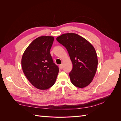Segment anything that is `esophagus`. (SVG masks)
<instances>
[{"label":"esophagus","instance_id":"34e87169","mask_svg":"<svg viewBox=\"0 0 121 121\" xmlns=\"http://www.w3.org/2000/svg\"><path fill=\"white\" fill-rule=\"evenodd\" d=\"M63 65H60L59 68H60V69H63Z\"/></svg>","mask_w":121,"mask_h":121}]
</instances>
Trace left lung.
<instances>
[{
    "instance_id": "obj_1",
    "label": "left lung",
    "mask_w": 121,
    "mask_h": 121,
    "mask_svg": "<svg viewBox=\"0 0 121 121\" xmlns=\"http://www.w3.org/2000/svg\"><path fill=\"white\" fill-rule=\"evenodd\" d=\"M66 48L73 64L69 73L72 83L77 87L84 88L92 81L97 71L98 59L93 46L75 33H65L56 38Z\"/></svg>"
}]
</instances>
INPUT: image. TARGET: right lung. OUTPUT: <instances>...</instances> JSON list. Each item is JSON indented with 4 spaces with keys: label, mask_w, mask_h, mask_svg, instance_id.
<instances>
[{
    "label": "right lung",
    "mask_w": 121,
    "mask_h": 121,
    "mask_svg": "<svg viewBox=\"0 0 121 121\" xmlns=\"http://www.w3.org/2000/svg\"><path fill=\"white\" fill-rule=\"evenodd\" d=\"M54 37L40 36L26 49L22 58L25 75L33 85L40 90H46L53 85L59 69L50 53Z\"/></svg>",
    "instance_id": "1"
}]
</instances>
